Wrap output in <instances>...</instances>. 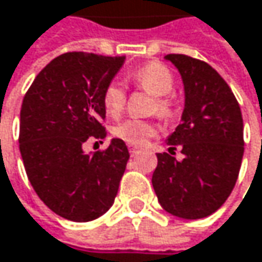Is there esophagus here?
<instances>
[{
    "instance_id": "obj_1",
    "label": "esophagus",
    "mask_w": 262,
    "mask_h": 262,
    "mask_svg": "<svg viewBox=\"0 0 262 262\" xmlns=\"http://www.w3.org/2000/svg\"><path fill=\"white\" fill-rule=\"evenodd\" d=\"M129 151H130V155L132 156H135L138 151H139V148L136 147V145H129Z\"/></svg>"
}]
</instances>
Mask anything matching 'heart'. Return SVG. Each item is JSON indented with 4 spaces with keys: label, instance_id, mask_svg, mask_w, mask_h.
Segmentation results:
<instances>
[{
    "label": "heart",
    "instance_id": "heart-1",
    "mask_svg": "<svg viewBox=\"0 0 262 262\" xmlns=\"http://www.w3.org/2000/svg\"><path fill=\"white\" fill-rule=\"evenodd\" d=\"M127 79L155 95L151 112H156L164 120L173 118L176 114V101L171 97V91L174 89V76L165 65L159 62L147 63L129 73ZM101 101L107 115L114 118L120 117L127 103V92L124 84L118 80L109 81L103 91ZM112 133L115 138L130 145H144L158 135V124L151 120L129 118L118 123L112 129Z\"/></svg>",
    "mask_w": 262,
    "mask_h": 262
}]
</instances>
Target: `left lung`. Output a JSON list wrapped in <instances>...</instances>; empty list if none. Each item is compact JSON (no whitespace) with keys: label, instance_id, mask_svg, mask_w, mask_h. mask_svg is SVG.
<instances>
[{"label":"left lung","instance_id":"left-lung-1","mask_svg":"<svg viewBox=\"0 0 262 262\" xmlns=\"http://www.w3.org/2000/svg\"><path fill=\"white\" fill-rule=\"evenodd\" d=\"M185 86L182 123L168 139L170 153H158L151 183L161 206L181 219L215 212L235 186L243 153V117L234 92L206 62L167 54ZM181 148L182 161L174 158Z\"/></svg>","mask_w":262,"mask_h":262}]
</instances>
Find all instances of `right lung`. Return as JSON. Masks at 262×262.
Listing matches in <instances>:
<instances>
[{
  "instance_id": "1",
  "label": "right lung",
  "mask_w": 262,
  "mask_h": 262,
  "mask_svg": "<svg viewBox=\"0 0 262 262\" xmlns=\"http://www.w3.org/2000/svg\"><path fill=\"white\" fill-rule=\"evenodd\" d=\"M126 56L71 51L53 59L26 92L19 150L39 199L57 215L91 222L114 203L129 150L112 139L104 150L84 153L88 139L106 138L101 95Z\"/></svg>"
}]
</instances>
